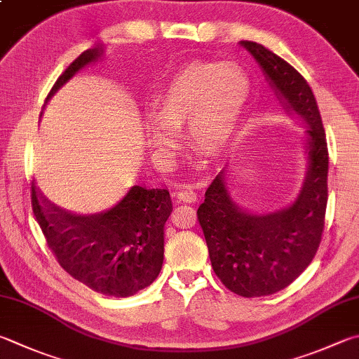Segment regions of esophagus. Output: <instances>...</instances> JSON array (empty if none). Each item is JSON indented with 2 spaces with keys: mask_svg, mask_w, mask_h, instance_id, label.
I'll return each instance as SVG.
<instances>
[{
  "mask_svg": "<svg viewBox=\"0 0 359 359\" xmlns=\"http://www.w3.org/2000/svg\"><path fill=\"white\" fill-rule=\"evenodd\" d=\"M177 198L181 203H195L197 201V194L191 186H181L177 192Z\"/></svg>",
  "mask_w": 359,
  "mask_h": 359,
  "instance_id": "34e87169",
  "label": "esophagus"
}]
</instances>
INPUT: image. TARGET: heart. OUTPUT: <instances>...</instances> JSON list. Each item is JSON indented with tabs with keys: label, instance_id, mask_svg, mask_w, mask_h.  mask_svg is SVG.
I'll return each mask as SVG.
<instances>
[{
	"label": "heart",
	"instance_id": "b5f03b06",
	"mask_svg": "<svg viewBox=\"0 0 359 359\" xmlns=\"http://www.w3.org/2000/svg\"><path fill=\"white\" fill-rule=\"evenodd\" d=\"M250 97L248 76L238 65L197 60L180 69L162 89L159 117L148 120V134L159 151L180 145L189 126L195 145L214 151L231 136Z\"/></svg>",
	"mask_w": 359,
	"mask_h": 359
}]
</instances>
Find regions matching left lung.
<instances>
[{
	"mask_svg": "<svg viewBox=\"0 0 359 359\" xmlns=\"http://www.w3.org/2000/svg\"><path fill=\"white\" fill-rule=\"evenodd\" d=\"M287 112L306 121L309 172L299 198L281 211L248 214L231 200L223 172L206 189L197 217L214 273L241 297H264L289 286L320 245L328 200V147L319 107L306 79L285 59L242 40Z\"/></svg>",
	"mask_w": 359,
	"mask_h": 359,
	"instance_id": "8db88e82",
	"label": "left lung"
}]
</instances>
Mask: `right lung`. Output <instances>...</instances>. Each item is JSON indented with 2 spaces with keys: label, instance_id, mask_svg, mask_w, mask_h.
<instances>
[{
  "label": "right lung",
  "instance_id": "1",
  "mask_svg": "<svg viewBox=\"0 0 359 359\" xmlns=\"http://www.w3.org/2000/svg\"><path fill=\"white\" fill-rule=\"evenodd\" d=\"M100 56L90 48L60 74L48 100L74 73ZM32 211L50 250L67 273L109 297H130L150 286L164 261V225L172 212L167 189L134 186L101 214L78 215L54 206L31 182Z\"/></svg>",
  "mask_w": 359,
  "mask_h": 359
}]
</instances>
